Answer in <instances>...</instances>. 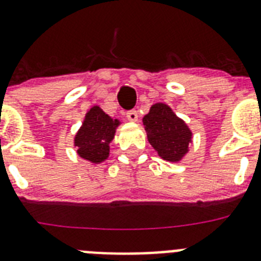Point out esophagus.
<instances>
[{
	"label": "esophagus",
	"instance_id": "esophagus-1",
	"mask_svg": "<svg viewBox=\"0 0 261 261\" xmlns=\"http://www.w3.org/2000/svg\"><path fill=\"white\" fill-rule=\"evenodd\" d=\"M126 117L129 121H137L138 120V112L136 110H130L126 112Z\"/></svg>",
	"mask_w": 261,
	"mask_h": 261
}]
</instances>
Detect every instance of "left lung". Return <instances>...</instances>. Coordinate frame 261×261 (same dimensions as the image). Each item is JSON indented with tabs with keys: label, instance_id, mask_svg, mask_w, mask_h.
<instances>
[{
	"label": "left lung",
	"instance_id": "obj_1",
	"mask_svg": "<svg viewBox=\"0 0 261 261\" xmlns=\"http://www.w3.org/2000/svg\"><path fill=\"white\" fill-rule=\"evenodd\" d=\"M147 140L166 161L176 162L188 151L191 130L168 106L156 103L144 117Z\"/></svg>",
	"mask_w": 261,
	"mask_h": 261
}]
</instances>
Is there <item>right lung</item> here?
<instances>
[{"mask_svg":"<svg viewBox=\"0 0 261 261\" xmlns=\"http://www.w3.org/2000/svg\"><path fill=\"white\" fill-rule=\"evenodd\" d=\"M117 125L119 121L111 119L100 108H91L74 140L80 156L93 163L105 161L110 153V142Z\"/></svg>","mask_w":261,"mask_h":261,"instance_id":"add662e5","label":"right lung"}]
</instances>
